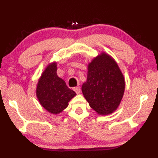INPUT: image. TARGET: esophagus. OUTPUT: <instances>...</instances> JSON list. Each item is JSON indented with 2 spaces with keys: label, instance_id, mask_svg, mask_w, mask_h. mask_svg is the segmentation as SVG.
I'll return each instance as SVG.
<instances>
[{
  "label": "esophagus",
  "instance_id": "34e87169",
  "mask_svg": "<svg viewBox=\"0 0 158 158\" xmlns=\"http://www.w3.org/2000/svg\"><path fill=\"white\" fill-rule=\"evenodd\" d=\"M73 90H74V92H75L77 94H79L80 92H81V89H80V87H79V86L74 87Z\"/></svg>",
  "mask_w": 158,
  "mask_h": 158
}]
</instances>
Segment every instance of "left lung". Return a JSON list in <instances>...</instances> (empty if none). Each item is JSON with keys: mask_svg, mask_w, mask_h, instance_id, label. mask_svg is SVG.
<instances>
[{"mask_svg": "<svg viewBox=\"0 0 158 158\" xmlns=\"http://www.w3.org/2000/svg\"><path fill=\"white\" fill-rule=\"evenodd\" d=\"M125 81L114 58L102 52L88 64L87 79L82 85L84 98L99 115L111 114L123 97Z\"/></svg>", "mask_w": 158, "mask_h": 158, "instance_id": "1", "label": "left lung"}]
</instances>
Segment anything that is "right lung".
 Instances as JSON below:
<instances>
[{
	"label": "right lung",
	"mask_w": 158,
	"mask_h": 158,
	"mask_svg": "<svg viewBox=\"0 0 158 158\" xmlns=\"http://www.w3.org/2000/svg\"><path fill=\"white\" fill-rule=\"evenodd\" d=\"M56 72L57 62L48 64L38 79L35 90L37 98L42 107L54 115L68 107L69 102L77 95L67 86Z\"/></svg>",
	"instance_id": "1"
}]
</instances>
